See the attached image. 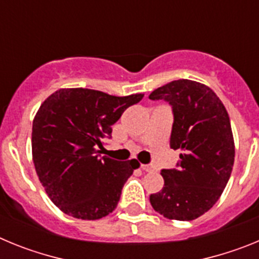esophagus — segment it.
<instances>
[{"instance_id": "34e87169", "label": "esophagus", "mask_w": 259, "mask_h": 259, "mask_svg": "<svg viewBox=\"0 0 259 259\" xmlns=\"http://www.w3.org/2000/svg\"><path fill=\"white\" fill-rule=\"evenodd\" d=\"M141 168H143L144 171H146V172H150V171L154 170V167H153L152 164H141Z\"/></svg>"}]
</instances>
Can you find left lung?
<instances>
[{
    "instance_id": "left-lung-1",
    "label": "left lung",
    "mask_w": 259,
    "mask_h": 259,
    "mask_svg": "<svg viewBox=\"0 0 259 259\" xmlns=\"http://www.w3.org/2000/svg\"><path fill=\"white\" fill-rule=\"evenodd\" d=\"M149 98L172 107L170 146L182 150L178 167L161 171L164 185L150 194V203L164 218L193 221L214 206L232 172L230 116L218 96L193 80H174L153 91Z\"/></svg>"
}]
</instances>
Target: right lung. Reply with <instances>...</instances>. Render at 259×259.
Here are the masks:
<instances>
[{
	"label": "right lung",
	"instance_id": "add662e5",
	"mask_svg": "<svg viewBox=\"0 0 259 259\" xmlns=\"http://www.w3.org/2000/svg\"><path fill=\"white\" fill-rule=\"evenodd\" d=\"M143 97L70 88L42 102L32 124V157L45 192L65 214L95 221L115 209L139 163L101 157L98 149L124 110Z\"/></svg>",
	"mask_w": 259,
	"mask_h": 259
}]
</instances>
